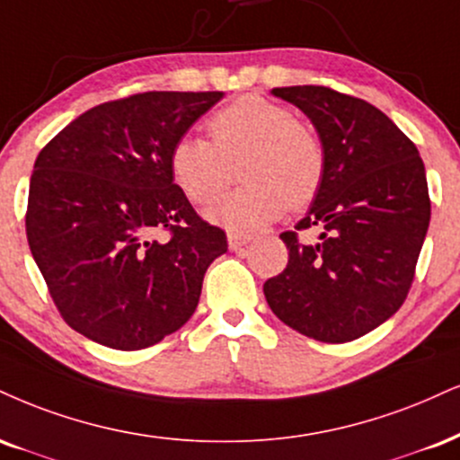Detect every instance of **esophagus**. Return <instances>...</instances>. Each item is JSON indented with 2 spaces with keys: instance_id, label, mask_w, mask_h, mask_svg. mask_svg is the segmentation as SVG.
Wrapping results in <instances>:
<instances>
[{
  "instance_id": "34e87169",
  "label": "esophagus",
  "mask_w": 460,
  "mask_h": 460,
  "mask_svg": "<svg viewBox=\"0 0 460 460\" xmlns=\"http://www.w3.org/2000/svg\"><path fill=\"white\" fill-rule=\"evenodd\" d=\"M226 240H229V248L231 251H242V248H244L248 242L252 240L251 235L248 234H237V231H229V235H226Z\"/></svg>"
}]
</instances>
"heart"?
Returning a JSON list of instances; mask_svg holds the SVG:
<instances>
[{
	"label": "heart",
	"mask_w": 460,
	"mask_h": 460,
	"mask_svg": "<svg viewBox=\"0 0 460 460\" xmlns=\"http://www.w3.org/2000/svg\"><path fill=\"white\" fill-rule=\"evenodd\" d=\"M212 141L184 135L173 143L169 169L192 203H209L229 181V163L246 152V181L208 209V218L231 231L272 223L287 206L300 209L321 190L325 152L319 137L283 104L242 96L208 119Z\"/></svg>",
	"instance_id": "1"
}]
</instances>
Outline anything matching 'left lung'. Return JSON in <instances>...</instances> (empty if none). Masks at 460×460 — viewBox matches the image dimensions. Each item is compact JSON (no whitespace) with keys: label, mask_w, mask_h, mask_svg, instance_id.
Returning a JSON list of instances; mask_svg holds the SVG:
<instances>
[{"label":"left lung","mask_w":460,"mask_h":460,"mask_svg":"<svg viewBox=\"0 0 460 460\" xmlns=\"http://www.w3.org/2000/svg\"><path fill=\"white\" fill-rule=\"evenodd\" d=\"M313 121L325 152L323 184L296 225L319 226L317 245L296 231L283 274L265 280L272 313L308 339L349 342L388 321L413 283L430 220L424 163L377 107L321 85L274 87Z\"/></svg>","instance_id":"1"}]
</instances>
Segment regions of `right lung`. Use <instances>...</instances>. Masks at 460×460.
<instances>
[{
  "mask_svg": "<svg viewBox=\"0 0 460 460\" xmlns=\"http://www.w3.org/2000/svg\"><path fill=\"white\" fill-rule=\"evenodd\" d=\"M223 92H146L98 104L38 154L25 229L66 323L137 351L195 313L203 276L226 252L173 181V143Z\"/></svg>",
  "mask_w": 460,
  "mask_h": 460,
  "instance_id": "obj_1",
  "label": "right lung"
}]
</instances>
